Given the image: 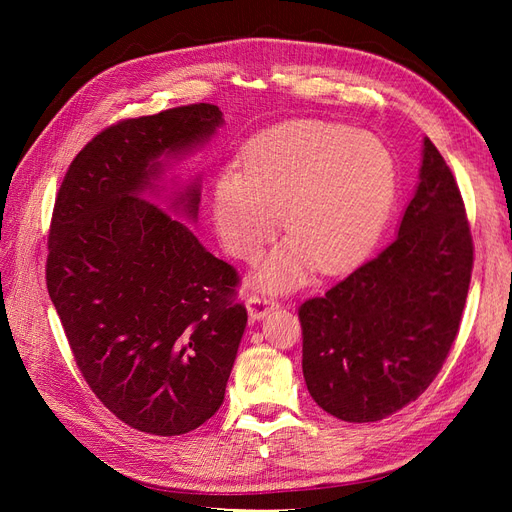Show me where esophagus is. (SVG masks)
I'll use <instances>...</instances> for the list:
<instances>
[{
	"label": "esophagus",
	"instance_id": "esophagus-1",
	"mask_svg": "<svg viewBox=\"0 0 512 512\" xmlns=\"http://www.w3.org/2000/svg\"><path fill=\"white\" fill-rule=\"evenodd\" d=\"M245 305H247V314H250V320L256 322L260 318H265L273 307H277V301L267 297V294H250Z\"/></svg>",
	"mask_w": 512,
	"mask_h": 512
}]
</instances>
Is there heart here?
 Segmentation results:
<instances>
[{
    "label": "heart",
    "mask_w": 512,
    "mask_h": 512,
    "mask_svg": "<svg viewBox=\"0 0 512 512\" xmlns=\"http://www.w3.org/2000/svg\"><path fill=\"white\" fill-rule=\"evenodd\" d=\"M395 196L389 147L329 121H292L256 136L215 181L213 220L226 250L254 260L277 232L290 241L262 269L282 288L312 265L348 267L376 241Z\"/></svg>",
    "instance_id": "heart-1"
}]
</instances>
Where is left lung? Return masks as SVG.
Instances as JSON below:
<instances>
[{"label": "left lung", "mask_w": 512, "mask_h": 512, "mask_svg": "<svg viewBox=\"0 0 512 512\" xmlns=\"http://www.w3.org/2000/svg\"><path fill=\"white\" fill-rule=\"evenodd\" d=\"M474 243L459 185L429 138L399 235L322 297L299 307L309 395L348 423L418 399L459 333Z\"/></svg>", "instance_id": "8db88e82"}]
</instances>
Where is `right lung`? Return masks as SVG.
I'll list each match as a JSON object with an SVG mask.
<instances>
[{
  "label": "right lung",
  "mask_w": 512,
  "mask_h": 512,
  "mask_svg": "<svg viewBox=\"0 0 512 512\" xmlns=\"http://www.w3.org/2000/svg\"><path fill=\"white\" fill-rule=\"evenodd\" d=\"M215 104L123 119L79 151L49 230L46 288L89 389L121 423L181 436L218 412L245 331L241 277L143 194L160 156L205 143ZM198 185L179 198L196 218Z\"/></svg>",
  "instance_id": "obj_1"
}]
</instances>
